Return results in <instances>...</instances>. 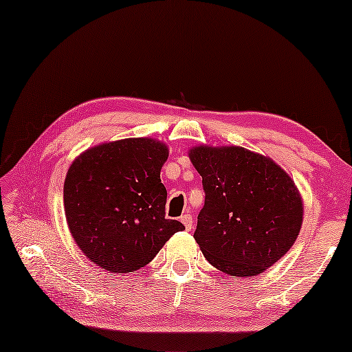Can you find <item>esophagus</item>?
Listing matches in <instances>:
<instances>
[{"label":"esophagus","mask_w":352,"mask_h":352,"mask_svg":"<svg viewBox=\"0 0 352 352\" xmlns=\"http://www.w3.org/2000/svg\"><path fill=\"white\" fill-rule=\"evenodd\" d=\"M181 221H182V224L184 226H186V229L187 230H190L192 229V226H193V218H192V214H184L182 217H181Z\"/></svg>","instance_id":"esophagus-1"}]
</instances>
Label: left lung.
<instances>
[{
    "label": "left lung",
    "instance_id": "left-lung-1",
    "mask_svg": "<svg viewBox=\"0 0 352 352\" xmlns=\"http://www.w3.org/2000/svg\"><path fill=\"white\" fill-rule=\"evenodd\" d=\"M188 157L206 193L193 237L209 263L250 278L285 256L304 212L292 177L270 157L241 146H195Z\"/></svg>",
    "mask_w": 352,
    "mask_h": 352
}]
</instances>
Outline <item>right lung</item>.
I'll use <instances>...</instances> for the list:
<instances>
[{
    "label": "right lung",
    "mask_w": 352,
    "mask_h": 352,
    "mask_svg": "<svg viewBox=\"0 0 352 352\" xmlns=\"http://www.w3.org/2000/svg\"><path fill=\"white\" fill-rule=\"evenodd\" d=\"M166 159V145L145 137L102 143L73 160L63 184L67 224L96 267L135 272L186 229L165 218L160 170Z\"/></svg>",
    "instance_id": "obj_1"
}]
</instances>
